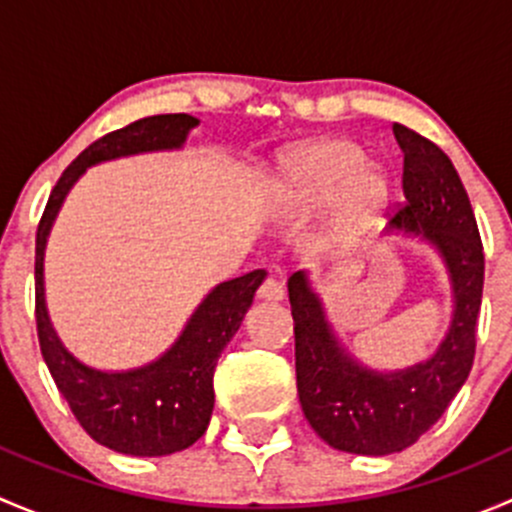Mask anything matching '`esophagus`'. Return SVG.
Returning a JSON list of instances; mask_svg holds the SVG:
<instances>
[{"instance_id":"esophagus-1","label":"esophagus","mask_w":512,"mask_h":512,"mask_svg":"<svg viewBox=\"0 0 512 512\" xmlns=\"http://www.w3.org/2000/svg\"><path fill=\"white\" fill-rule=\"evenodd\" d=\"M257 297L265 299V302H282V299H285L282 282L275 280V277H267V280L260 285V289H257Z\"/></svg>"}]
</instances>
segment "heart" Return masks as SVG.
I'll return each instance as SVG.
<instances>
[{
	"label": "heart",
	"mask_w": 512,
	"mask_h": 512,
	"mask_svg": "<svg viewBox=\"0 0 512 512\" xmlns=\"http://www.w3.org/2000/svg\"><path fill=\"white\" fill-rule=\"evenodd\" d=\"M389 175L364 165V153L347 138H319L289 148L277 163L275 200L285 210H309L337 193L339 225L369 218L389 198Z\"/></svg>",
	"instance_id": "b5f03b06"
}]
</instances>
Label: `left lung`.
Instances as JSON below:
<instances>
[{"label":"left lung","mask_w":512,"mask_h":512,"mask_svg":"<svg viewBox=\"0 0 512 512\" xmlns=\"http://www.w3.org/2000/svg\"><path fill=\"white\" fill-rule=\"evenodd\" d=\"M394 136L404 153L406 203L389 232L431 245L451 282V324L436 352L404 369H371L337 337L309 272L287 282L299 404L322 441L356 456L404 451L443 416L471 374L483 297V245L451 158L401 123Z\"/></svg>","instance_id":"obj_1"}]
</instances>
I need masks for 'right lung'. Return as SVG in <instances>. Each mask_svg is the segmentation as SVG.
Listing matches in <instances>:
<instances>
[{
  "label": "right lung",
  "mask_w": 512,
  "mask_h": 512,
  "mask_svg": "<svg viewBox=\"0 0 512 512\" xmlns=\"http://www.w3.org/2000/svg\"><path fill=\"white\" fill-rule=\"evenodd\" d=\"M198 123L188 113H163L98 138L64 170L36 230V332L41 356L84 431L101 446L126 456H170L203 436L215 406V366L267 272L252 270L210 289L178 339L158 359L136 369L103 371L71 354L51 324L44 292L46 240L66 195L91 165L141 153L180 151Z\"/></svg>",
  "instance_id": "obj_1"
}]
</instances>
